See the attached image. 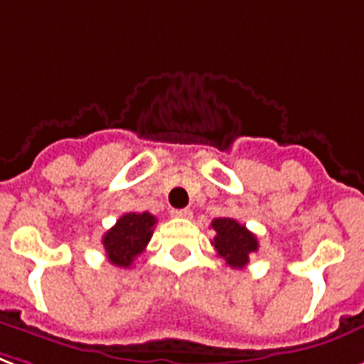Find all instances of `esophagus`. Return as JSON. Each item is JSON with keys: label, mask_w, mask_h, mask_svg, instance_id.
I'll return each mask as SVG.
<instances>
[{"label": "esophagus", "mask_w": 364, "mask_h": 364, "mask_svg": "<svg viewBox=\"0 0 364 364\" xmlns=\"http://www.w3.org/2000/svg\"><path fill=\"white\" fill-rule=\"evenodd\" d=\"M171 215L179 219H191L193 218V212L188 208H183V210H171Z\"/></svg>", "instance_id": "obj_1"}]
</instances>
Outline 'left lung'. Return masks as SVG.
<instances>
[{
    "label": "left lung",
    "instance_id": "8db88e82",
    "mask_svg": "<svg viewBox=\"0 0 364 364\" xmlns=\"http://www.w3.org/2000/svg\"><path fill=\"white\" fill-rule=\"evenodd\" d=\"M212 229L215 231L212 244L218 250V256L223 257L227 265L235 269L248 265L250 256L256 254L259 246L256 235L231 218L213 219Z\"/></svg>",
    "mask_w": 364,
    "mask_h": 364
}]
</instances>
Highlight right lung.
Returning a JSON list of instances; mask_svg holds the SVG:
<instances>
[{
	"label": "right lung",
	"mask_w": 364,
	"mask_h": 364,
	"mask_svg": "<svg viewBox=\"0 0 364 364\" xmlns=\"http://www.w3.org/2000/svg\"><path fill=\"white\" fill-rule=\"evenodd\" d=\"M156 225V218L149 212L126 213L102 237L108 262L116 267H132L135 257L143 254Z\"/></svg>",
	"instance_id": "1"
}]
</instances>
